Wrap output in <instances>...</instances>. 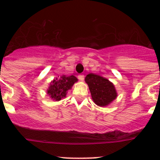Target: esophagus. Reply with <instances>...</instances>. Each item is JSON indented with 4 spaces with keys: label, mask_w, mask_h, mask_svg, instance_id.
<instances>
[{
    "label": "esophagus",
    "mask_w": 160,
    "mask_h": 160,
    "mask_svg": "<svg viewBox=\"0 0 160 160\" xmlns=\"http://www.w3.org/2000/svg\"><path fill=\"white\" fill-rule=\"evenodd\" d=\"M78 79L80 80H81V81H83V80H84V76H83V74H80L78 76Z\"/></svg>",
    "instance_id": "esophagus-1"
}]
</instances>
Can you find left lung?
Listing matches in <instances>:
<instances>
[{
    "mask_svg": "<svg viewBox=\"0 0 160 160\" xmlns=\"http://www.w3.org/2000/svg\"><path fill=\"white\" fill-rule=\"evenodd\" d=\"M85 82L88 85L93 101L100 107L108 105L117 96L114 85L106 78L90 73L85 77Z\"/></svg>",
    "mask_w": 160,
    "mask_h": 160,
    "instance_id": "1",
    "label": "left lung"
}]
</instances>
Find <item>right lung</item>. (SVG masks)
Wrapping results in <instances>:
<instances>
[{
	"instance_id": "add662e5",
	"label": "right lung",
	"mask_w": 160,
	"mask_h": 160,
	"mask_svg": "<svg viewBox=\"0 0 160 160\" xmlns=\"http://www.w3.org/2000/svg\"><path fill=\"white\" fill-rule=\"evenodd\" d=\"M77 81V78L74 76H62L60 78H56L50 83L47 93L53 100H60L65 97L68 90L71 88Z\"/></svg>"
}]
</instances>
